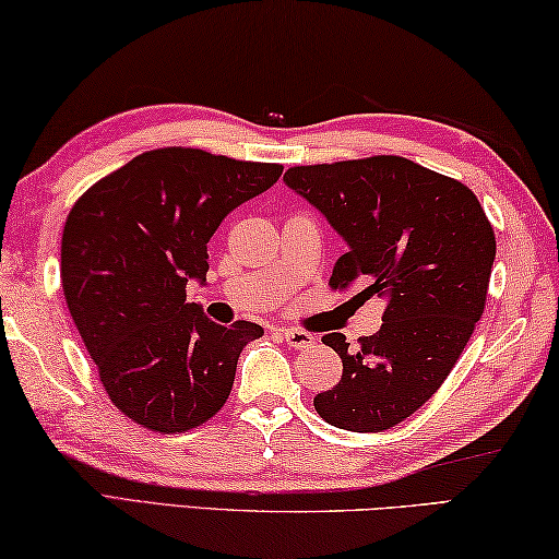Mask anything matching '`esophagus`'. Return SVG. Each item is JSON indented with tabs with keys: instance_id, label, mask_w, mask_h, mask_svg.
Wrapping results in <instances>:
<instances>
[{
	"instance_id": "34e87169",
	"label": "esophagus",
	"mask_w": 559,
	"mask_h": 559,
	"mask_svg": "<svg viewBox=\"0 0 559 559\" xmlns=\"http://www.w3.org/2000/svg\"><path fill=\"white\" fill-rule=\"evenodd\" d=\"M280 334L292 349H307V346L314 344V336L305 332V329H280Z\"/></svg>"
}]
</instances>
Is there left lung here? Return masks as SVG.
Masks as SVG:
<instances>
[{
  "label": "left lung",
  "mask_w": 559,
  "mask_h": 559,
  "mask_svg": "<svg viewBox=\"0 0 559 559\" xmlns=\"http://www.w3.org/2000/svg\"><path fill=\"white\" fill-rule=\"evenodd\" d=\"M285 180L349 245L329 287L344 292L364 280L359 297L386 301L381 329L361 336L356 352L344 334L322 340L344 371L314 396L317 414L346 431H386L441 389L471 342L486 309L496 233L468 186L401 155L295 166Z\"/></svg>",
  "instance_id": "obj_1"
}]
</instances>
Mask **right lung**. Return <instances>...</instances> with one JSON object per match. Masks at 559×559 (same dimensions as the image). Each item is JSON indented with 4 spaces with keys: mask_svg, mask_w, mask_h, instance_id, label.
<instances>
[{
    "mask_svg": "<svg viewBox=\"0 0 559 559\" xmlns=\"http://www.w3.org/2000/svg\"><path fill=\"white\" fill-rule=\"evenodd\" d=\"M280 163L235 160L186 145L135 155L69 210L61 285L111 404L155 433H186L225 406L247 342L264 329L215 324L188 280H205L207 242Z\"/></svg>",
    "mask_w": 559,
    "mask_h": 559,
    "instance_id": "right-lung-1",
    "label": "right lung"
}]
</instances>
